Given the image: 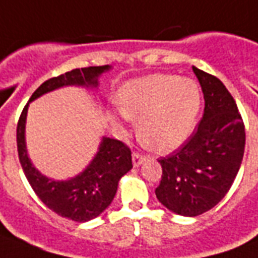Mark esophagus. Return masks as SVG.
Listing matches in <instances>:
<instances>
[{
    "label": "esophagus",
    "instance_id": "1",
    "mask_svg": "<svg viewBox=\"0 0 258 258\" xmlns=\"http://www.w3.org/2000/svg\"><path fill=\"white\" fill-rule=\"evenodd\" d=\"M146 162V157L142 156V155H140V153H133V164H134V167H140V166H142L144 163Z\"/></svg>",
    "mask_w": 258,
    "mask_h": 258
}]
</instances>
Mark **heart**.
Here are the masks:
<instances>
[{"label":"heart","instance_id":"b5f03b06","mask_svg":"<svg viewBox=\"0 0 258 258\" xmlns=\"http://www.w3.org/2000/svg\"><path fill=\"white\" fill-rule=\"evenodd\" d=\"M117 101L124 117L138 121V135L146 146L171 152L194 133L202 92L192 79L159 73L127 81Z\"/></svg>","mask_w":258,"mask_h":258}]
</instances>
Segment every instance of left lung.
I'll return each mask as SVG.
<instances>
[{
	"mask_svg": "<svg viewBox=\"0 0 258 258\" xmlns=\"http://www.w3.org/2000/svg\"><path fill=\"white\" fill-rule=\"evenodd\" d=\"M205 96L198 130L171 155L159 159L162 181L155 194L168 210L196 217L221 202L233 184L244 153L243 120L220 80L195 68Z\"/></svg>",
	"mask_w": 258,
	"mask_h": 258,
	"instance_id": "1",
	"label": "left lung"
}]
</instances>
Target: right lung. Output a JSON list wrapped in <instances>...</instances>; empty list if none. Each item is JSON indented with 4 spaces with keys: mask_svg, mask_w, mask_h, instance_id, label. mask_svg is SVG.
<instances>
[{
    "mask_svg": "<svg viewBox=\"0 0 258 258\" xmlns=\"http://www.w3.org/2000/svg\"><path fill=\"white\" fill-rule=\"evenodd\" d=\"M112 66H91L72 72L42 83L31 95L20 114L16 141L22 168L27 181L48 209L60 217L77 222L90 221L105 211L117 192L118 181L133 168L131 151L123 142L102 137L98 152L88 166L72 178L53 179L41 174L29 157L26 145V120L30 103L44 94L63 87H84L98 90L99 77Z\"/></svg>",
    "mask_w": 258,
    "mask_h": 258,
    "instance_id": "add662e5",
    "label": "right lung"
}]
</instances>
